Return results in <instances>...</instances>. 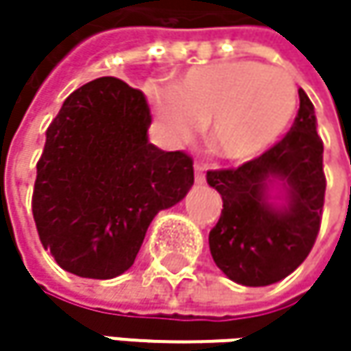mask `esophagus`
<instances>
[{
    "label": "esophagus",
    "mask_w": 351,
    "mask_h": 351,
    "mask_svg": "<svg viewBox=\"0 0 351 351\" xmlns=\"http://www.w3.org/2000/svg\"><path fill=\"white\" fill-rule=\"evenodd\" d=\"M195 180L197 182L205 180V165H201V162H195Z\"/></svg>",
    "instance_id": "1"
}]
</instances>
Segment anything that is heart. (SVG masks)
Returning a JSON list of instances; mask_svg holds the SVG:
<instances>
[{
    "instance_id": "heart-1",
    "label": "heart",
    "mask_w": 351,
    "mask_h": 351,
    "mask_svg": "<svg viewBox=\"0 0 351 351\" xmlns=\"http://www.w3.org/2000/svg\"><path fill=\"white\" fill-rule=\"evenodd\" d=\"M165 132L189 138L207 121L211 148L228 160H250L272 148L297 113V87L289 73L254 60L191 69L175 87L148 91Z\"/></svg>"
}]
</instances>
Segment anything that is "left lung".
Returning <instances> with one entry per match:
<instances>
[{
	"instance_id": "obj_1",
	"label": "left lung",
	"mask_w": 351,
	"mask_h": 351,
	"mask_svg": "<svg viewBox=\"0 0 351 351\" xmlns=\"http://www.w3.org/2000/svg\"><path fill=\"white\" fill-rule=\"evenodd\" d=\"M301 106L291 132L270 150L238 169L209 171L221 199L219 221L209 232L217 268L238 285L266 287L297 270L315 244L323 201V142L315 107L299 89ZM280 182L285 201L274 206L269 186Z\"/></svg>"
}]
</instances>
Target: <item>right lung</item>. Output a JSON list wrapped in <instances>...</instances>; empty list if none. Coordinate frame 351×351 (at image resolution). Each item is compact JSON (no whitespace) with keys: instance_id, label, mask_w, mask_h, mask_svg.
<instances>
[{"instance_id":"obj_1","label":"right lung","mask_w":351,"mask_h":351,"mask_svg":"<svg viewBox=\"0 0 351 351\" xmlns=\"http://www.w3.org/2000/svg\"><path fill=\"white\" fill-rule=\"evenodd\" d=\"M150 107L115 77L73 91L46 130L32 213L44 250L83 278H113L136 260L154 215L193 186V158L148 142Z\"/></svg>"}]
</instances>
